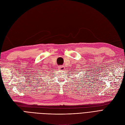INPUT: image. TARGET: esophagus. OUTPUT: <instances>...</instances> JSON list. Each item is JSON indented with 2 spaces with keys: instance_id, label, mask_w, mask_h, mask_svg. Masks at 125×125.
<instances>
[{
  "instance_id": "obj_1",
  "label": "esophagus",
  "mask_w": 125,
  "mask_h": 125,
  "mask_svg": "<svg viewBox=\"0 0 125 125\" xmlns=\"http://www.w3.org/2000/svg\"><path fill=\"white\" fill-rule=\"evenodd\" d=\"M58 68L60 70H63L64 69H65V67H64L63 66H59Z\"/></svg>"
}]
</instances>
